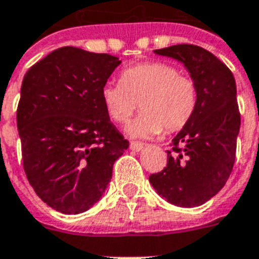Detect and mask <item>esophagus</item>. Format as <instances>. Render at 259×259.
<instances>
[{"label":"esophagus","instance_id":"34e87169","mask_svg":"<svg viewBox=\"0 0 259 259\" xmlns=\"http://www.w3.org/2000/svg\"><path fill=\"white\" fill-rule=\"evenodd\" d=\"M143 148H144V144H143V143H137V141H132V143H130V150H133V151L139 152L141 151Z\"/></svg>","mask_w":259,"mask_h":259}]
</instances>
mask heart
<instances>
[{
  "mask_svg": "<svg viewBox=\"0 0 259 259\" xmlns=\"http://www.w3.org/2000/svg\"><path fill=\"white\" fill-rule=\"evenodd\" d=\"M101 100L108 116L126 123L137 109L141 113L127 126L130 137L150 139L162 130L175 133L183 129L197 108V85L189 76L165 62H146L124 69L120 83L107 84Z\"/></svg>",
  "mask_w": 259,
  "mask_h": 259,
  "instance_id": "b5f03b06",
  "label": "heart"
}]
</instances>
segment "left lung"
I'll list each match as a JSON object with an SVG mask.
<instances>
[{"label": "left lung", "instance_id": "8db88e82", "mask_svg": "<svg viewBox=\"0 0 259 259\" xmlns=\"http://www.w3.org/2000/svg\"><path fill=\"white\" fill-rule=\"evenodd\" d=\"M183 64L197 85L193 118L172 140L168 165L150 176L158 194L178 206L202 205L226 185L236 158L240 112L230 69L202 47L178 44L155 50Z\"/></svg>", "mask_w": 259, "mask_h": 259}]
</instances>
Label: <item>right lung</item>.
Returning a JSON list of instances; mask_svg holds the SVG:
<instances>
[{"mask_svg":"<svg viewBox=\"0 0 259 259\" xmlns=\"http://www.w3.org/2000/svg\"><path fill=\"white\" fill-rule=\"evenodd\" d=\"M120 61L62 47L26 72L16 112L27 180L55 211L76 215L101 198L127 150L101 90Z\"/></svg>","mask_w":259,"mask_h":259,"instance_id":"obj_1","label":"right lung"}]
</instances>
